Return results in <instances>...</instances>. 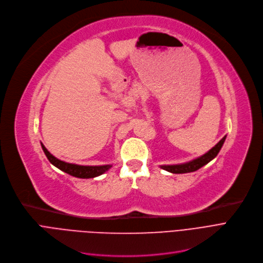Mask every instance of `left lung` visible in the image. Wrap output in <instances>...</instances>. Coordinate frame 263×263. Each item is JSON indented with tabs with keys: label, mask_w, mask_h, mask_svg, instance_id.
Here are the masks:
<instances>
[{
	"label": "left lung",
	"mask_w": 263,
	"mask_h": 263,
	"mask_svg": "<svg viewBox=\"0 0 263 263\" xmlns=\"http://www.w3.org/2000/svg\"><path fill=\"white\" fill-rule=\"evenodd\" d=\"M226 137L224 136L223 138L215 145L212 147L210 151H208L205 154L199 156L191 161H187V162H184V164H178V165H162L160 166L161 169H164L168 172H171V173H189V172H194V171H197L198 169H200L201 167H203L204 165L209 164V162L214 159L217 154L219 153L220 148L224 142V140H226Z\"/></svg>",
	"instance_id": "8db88e82"
}]
</instances>
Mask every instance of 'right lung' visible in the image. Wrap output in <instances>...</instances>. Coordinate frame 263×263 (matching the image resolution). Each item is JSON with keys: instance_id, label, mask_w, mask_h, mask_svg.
Here are the masks:
<instances>
[{"instance_id": "1", "label": "right lung", "mask_w": 263, "mask_h": 263, "mask_svg": "<svg viewBox=\"0 0 263 263\" xmlns=\"http://www.w3.org/2000/svg\"><path fill=\"white\" fill-rule=\"evenodd\" d=\"M42 147H43V151L46 154L47 158L53 166H55L57 168H59L62 171H64L65 173H68V174H70V176L79 178V179L96 178L98 176H102L103 173H105L112 167V165L81 166V165H76V164H69V162L58 159L55 156H53L45 147V145L43 143H42Z\"/></svg>"}]
</instances>
